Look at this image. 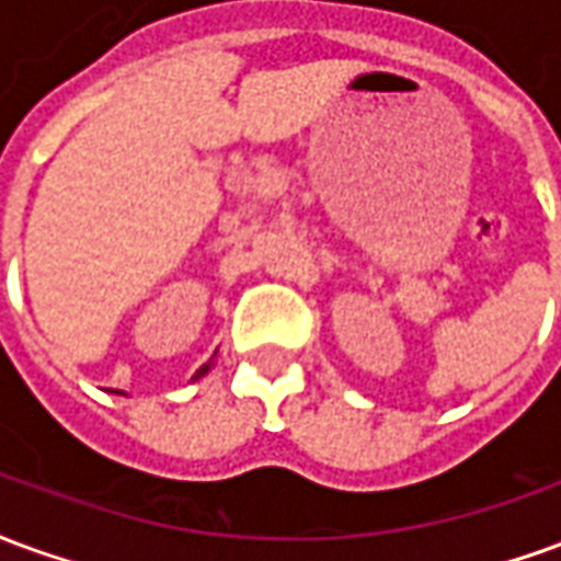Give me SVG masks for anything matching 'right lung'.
Instances as JSON below:
<instances>
[{
  "label": "right lung",
  "mask_w": 561,
  "mask_h": 561,
  "mask_svg": "<svg viewBox=\"0 0 561 561\" xmlns=\"http://www.w3.org/2000/svg\"><path fill=\"white\" fill-rule=\"evenodd\" d=\"M209 366H213V357H209L207 364H204V366H201V369H197L195 378H192V381H197V378H201V376H207V373H209ZM116 393H123V390H116Z\"/></svg>",
  "instance_id": "1"
}]
</instances>
